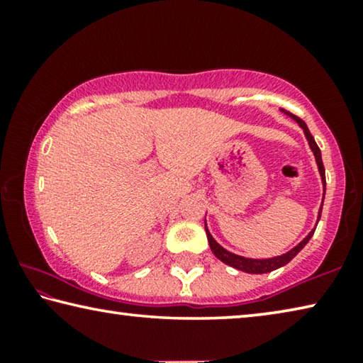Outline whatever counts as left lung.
Instances as JSON below:
<instances>
[{
	"label": "left lung",
	"instance_id": "1",
	"mask_svg": "<svg viewBox=\"0 0 363 363\" xmlns=\"http://www.w3.org/2000/svg\"><path fill=\"white\" fill-rule=\"evenodd\" d=\"M285 115L290 116L291 120H294L299 125L301 130L304 131V136L307 139V143H309V147L312 153H314L315 157V163L318 167V173H320V179H322V186H323V199H325V189H327V181H325V168H323V162H322V153H320V149H318L317 143L314 140V138H312V134L309 131V128H307L306 123L298 118V116L291 115L290 112H285V110H281ZM323 199H322V205H320V210H318V216H317V223L320 220V214H322V206H323ZM317 227V224H315ZM315 227L312 229L307 235L301 240L296 247H293L290 251H286V253L280 255V256H274V257H267V259H253V257H245V256H238L235 253H230V251H227L224 247H220V245L214 240L213 235L210 233V230H208L206 227V223H205V230H206V237H208V243H210V248L213 251V255L218 257V259L223 261L224 264H227V266L230 267H235L238 270H242V272H247V274H267V272H272V270L279 269V267H284L285 264L290 262L294 256H296L301 250H303L307 242L311 240L312 235H314L315 232Z\"/></svg>",
	"mask_w": 363,
	"mask_h": 363
}]
</instances>
